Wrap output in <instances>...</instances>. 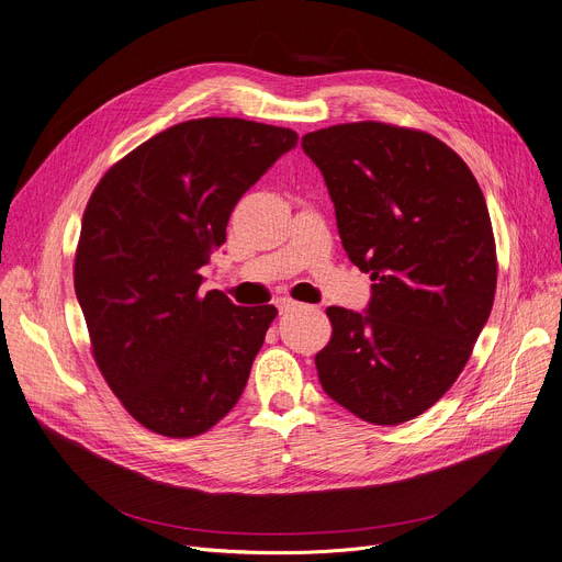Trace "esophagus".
I'll return each instance as SVG.
<instances>
[{
    "mask_svg": "<svg viewBox=\"0 0 562 562\" xmlns=\"http://www.w3.org/2000/svg\"><path fill=\"white\" fill-rule=\"evenodd\" d=\"M302 304H297L295 300H290V297H281V300H277V308H279V313H288V311H295V308H300Z\"/></svg>",
    "mask_w": 562,
    "mask_h": 562,
    "instance_id": "obj_1",
    "label": "esophagus"
}]
</instances>
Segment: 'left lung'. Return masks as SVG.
<instances>
[{"label": "left lung", "mask_w": 562, "mask_h": 562, "mask_svg": "<svg viewBox=\"0 0 562 562\" xmlns=\"http://www.w3.org/2000/svg\"><path fill=\"white\" fill-rule=\"evenodd\" d=\"M341 244L371 274L367 313L329 306L321 385L371 424L415 419L454 385L496 295L486 200L461 156L424 131L383 122L306 133Z\"/></svg>", "instance_id": "left-lung-1"}]
</instances>
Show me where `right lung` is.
Masks as SVG:
<instances>
[{"instance_id": "obj_1", "label": "right lung", "mask_w": 562, "mask_h": 562, "mask_svg": "<svg viewBox=\"0 0 562 562\" xmlns=\"http://www.w3.org/2000/svg\"><path fill=\"white\" fill-rule=\"evenodd\" d=\"M297 133L237 117L175 124L112 166L85 207L74 283L97 367L133 419L193 438L249 380L272 304L200 293L228 218Z\"/></svg>"}]
</instances>
